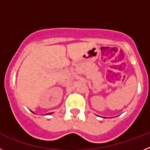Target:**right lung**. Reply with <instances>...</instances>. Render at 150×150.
I'll return each mask as SVG.
<instances>
[{
  "label": "right lung",
  "mask_w": 150,
  "mask_h": 150,
  "mask_svg": "<svg viewBox=\"0 0 150 150\" xmlns=\"http://www.w3.org/2000/svg\"><path fill=\"white\" fill-rule=\"evenodd\" d=\"M31 112H33V111H31ZM52 113H53V112H49V113H47V114H46V115H51Z\"/></svg>",
  "instance_id": "right-lung-1"
}]
</instances>
